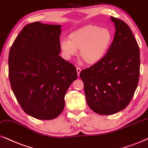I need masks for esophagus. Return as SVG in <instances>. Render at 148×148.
I'll return each mask as SVG.
<instances>
[{"mask_svg":"<svg viewBox=\"0 0 148 148\" xmlns=\"http://www.w3.org/2000/svg\"><path fill=\"white\" fill-rule=\"evenodd\" d=\"M76 71H77V74H78V76H79L80 73V72H81V69H80V68H76Z\"/></svg>","mask_w":148,"mask_h":148,"instance_id":"obj_1","label":"esophagus"}]
</instances>
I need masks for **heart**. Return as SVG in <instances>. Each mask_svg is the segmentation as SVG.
<instances>
[{
	"instance_id": "heart-1",
	"label": "heart",
	"mask_w": 148,
	"mask_h": 148,
	"mask_svg": "<svg viewBox=\"0 0 148 148\" xmlns=\"http://www.w3.org/2000/svg\"><path fill=\"white\" fill-rule=\"evenodd\" d=\"M113 41V33L107 28L87 25L69 34L68 40L60 43L65 57L70 58L79 50V57L87 65L100 62L107 53Z\"/></svg>"
}]
</instances>
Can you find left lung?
Listing matches in <instances>:
<instances>
[{
  "instance_id": "8db88e82",
  "label": "left lung",
  "mask_w": 148,
  "mask_h": 148,
  "mask_svg": "<svg viewBox=\"0 0 148 148\" xmlns=\"http://www.w3.org/2000/svg\"><path fill=\"white\" fill-rule=\"evenodd\" d=\"M111 20L116 31L107 53L80 73L88 106L103 115L115 114L128 105L139 78V48L131 30L122 20L114 17Z\"/></svg>"
}]
</instances>
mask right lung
I'll use <instances>...</instances> for the list:
<instances>
[{"label": "right lung", "mask_w": 148, "mask_h": 148, "mask_svg": "<svg viewBox=\"0 0 148 148\" xmlns=\"http://www.w3.org/2000/svg\"><path fill=\"white\" fill-rule=\"evenodd\" d=\"M61 25L35 22L26 25L9 54V77L18 103L26 113L38 119L58 117L65 96L77 78L74 65L61 52Z\"/></svg>", "instance_id": "add662e5"}]
</instances>
